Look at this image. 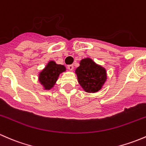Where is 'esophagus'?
I'll use <instances>...</instances> for the list:
<instances>
[{"instance_id": "obj_1", "label": "esophagus", "mask_w": 146, "mask_h": 146, "mask_svg": "<svg viewBox=\"0 0 146 146\" xmlns=\"http://www.w3.org/2000/svg\"><path fill=\"white\" fill-rule=\"evenodd\" d=\"M67 68H68V70H73V69H74V65H67Z\"/></svg>"}]
</instances>
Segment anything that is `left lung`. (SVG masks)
I'll use <instances>...</instances> for the list:
<instances>
[{
	"label": "left lung",
	"mask_w": 146,
	"mask_h": 146,
	"mask_svg": "<svg viewBox=\"0 0 146 146\" xmlns=\"http://www.w3.org/2000/svg\"><path fill=\"white\" fill-rule=\"evenodd\" d=\"M78 81L86 92H95L100 90L106 79L103 67L96 65L90 58L83 59L76 70Z\"/></svg>",
	"instance_id": "left-lung-1"
}]
</instances>
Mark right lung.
Wrapping results in <instances>:
<instances>
[{
	"label": "right lung",
	"mask_w": 146,
	"mask_h": 146,
	"mask_svg": "<svg viewBox=\"0 0 146 146\" xmlns=\"http://www.w3.org/2000/svg\"><path fill=\"white\" fill-rule=\"evenodd\" d=\"M65 71L64 65H57L54 61H50L44 70L40 74L39 79L45 89L49 90L56 84L59 74Z\"/></svg>",
	"instance_id": "obj_1"
}]
</instances>
